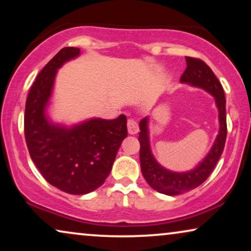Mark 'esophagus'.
<instances>
[{
  "instance_id": "obj_1",
  "label": "esophagus",
  "mask_w": 251,
  "mask_h": 251,
  "mask_svg": "<svg viewBox=\"0 0 251 251\" xmlns=\"http://www.w3.org/2000/svg\"><path fill=\"white\" fill-rule=\"evenodd\" d=\"M128 131L129 133H131V135H135V133L138 132V123H137V121H135V119H129L128 120Z\"/></svg>"
}]
</instances>
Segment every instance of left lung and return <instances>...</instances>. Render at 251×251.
Segmentation results:
<instances>
[{
    "mask_svg": "<svg viewBox=\"0 0 251 251\" xmlns=\"http://www.w3.org/2000/svg\"><path fill=\"white\" fill-rule=\"evenodd\" d=\"M185 58H186L187 67L180 76V81L184 83L195 85V87H200L214 96L219 111L221 129H219V133L210 152L195 169L187 171V173H173V171L161 167L153 157L150 149L147 118L140 121L138 139L140 143L139 157L143 176L153 190L167 195H177L200 186L210 176L217 164L219 157L224 151L226 135H227L225 107L226 99L221 82L218 81L214 72L203 60L193 57Z\"/></svg>",
    "mask_w": 251,
    "mask_h": 251,
    "instance_id": "8db88e82",
    "label": "left lung"
}]
</instances>
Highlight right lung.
Listing matches in <instances>:
<instances>
[{
  "label": "right lung",
  "mask_w": 251,
  "mask_h": 251,
  "mask_svg": "<svg viewBox=\"0 0 251 251\" xmlns=\"http://www.w3.org/2000/svg\"><path fill=\"white\" fill-rule=\"evenodd\" d=\"M78 54V48H63L40 72L26 99L24 130L29 155L44 179L60 191L81 195L104 184L128 130L123 114L114 120L92 119L70 129L47 119L44 109L57 70Z\"/></svg>",
  "instance_id": "obj_1"
}]
</instances>
